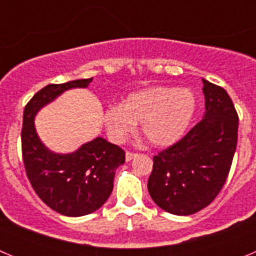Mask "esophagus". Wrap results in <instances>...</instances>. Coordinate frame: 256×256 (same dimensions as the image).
I'll list each match as a JSON object with an SVG mask.
<instances>
[{"label":"esophagus","instance_id":"1","mask_svg":"<svg viewBox=\"0 0 256 256\" xmlns=\"http://www.w3.org/2000/svg\"><path fill=\"white\" fill-rule=\"evenodd\" d=\"M136 156H137V154H136V152H132V151H126V162H130L132 159H134Z\"/></svg>","mask_w":256,"mask_h":256}]
</instances>
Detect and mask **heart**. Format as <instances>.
Segmentation results:
<instances>
[{
    "label": "heart",
    "mask_w": 256,
    "mask_h": 256,
    "mask_svg": "<svg viewBox=\"0 0 256 256\" xmlns=\"http://www.w3.org/2000/svg\"><path fill=\"white\" fill-rule=\"evenodd\" d=\"M198 110V98L188 88L156 86L133 92L122 105L108 108L104 123L110 138L123 142L141 123L142 134L154 146H170L183 137Z\"/></svg>",
    "instance_id": "obj_1"
}]
</instances>
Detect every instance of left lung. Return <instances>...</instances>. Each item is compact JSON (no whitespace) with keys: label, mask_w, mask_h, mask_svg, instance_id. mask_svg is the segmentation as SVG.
Masks as SVG:
<instances>
[{"label":"left lung","mask_w":256,"mask_h":256,"mask_svg":"<svg viewBox=\"0 0 256 256\" xmlns=\"http://www.w3.org/2000/svg\"><path fill=\"white\" fill-rule=\"evenodd\" d=\"M204 118L184 137L154 156L148 188L158 206L191 216L224 186L237 146L238 115L224 88L202 79Z\"/></svg>","instance_id":"obj_1"}]
</instances>
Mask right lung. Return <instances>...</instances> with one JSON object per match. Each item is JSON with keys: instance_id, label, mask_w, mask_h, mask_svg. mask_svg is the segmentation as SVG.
Listing matches in <instances>:
<instances>
[{"instance_id": "obj_1", "label": "right lung", "mask_w": 256, "mask_h": 256, "mask_svg": "<svg viewBox=\"0 0 256 256\" xmlns=\"http://www.w3.org/2000/svg\"><path fill=\"white\" fill-rule=\"evenodd\" d=\"M92 78L47 84L32 97L22 114V154L32 187L52 210L66 216H82L100 209L112 191L115 170L126 162L122 148L98 138L73 154L60 155L44 148L34 128L42 106L70 88L87 87Z\"/></svg>"}]
</instances>
